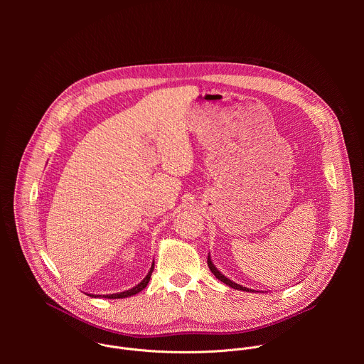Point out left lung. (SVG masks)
I'll return each instance as SVG.
<instances>
[{"label": "left lung", "mask_w": 364, "mask_h": 364, "mask_svg": "<svg viewBox=\"0 0 364 364\" xmlns=\"http://www.w3.org/2000/svg\"><path fill=\"white\" fill-rule=\"evenodd\" d=\"M207 265H209V268H210V271H212V274L219 279V281H222V282H225L226 285H229L230 288H233V289H240V291H249L247 288H245V287H242V285H239V284H235V282H232L230 279H228L225 275H222L219 271H218V268L213 265V262H212V259H210V256L207 257Z\"/></svg>", "instance_id": "8db88e82"}]
</instances>
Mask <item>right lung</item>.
<instances>
[{"label":"right lung","mask_w":364,"mask_h":364,"mask_svg":"<svg viewBox=\"0 0 364 364\" xmlns=\"http://www.w3.org/2000/svg\"><path fill=\"white\" fill-rule=\"evenodd\" d=\"M152 271H154V264H152V267H151V269H149V272H148V275L136 285V287H134V288H131V289H128V291H124V292H119V294H111V295H95V298L96 296H102V298H109V299H115V298H127V296H131V295H135V294H138L139 291H142L146 285H148V282H149V278H151V275H152ZM93 296V295H92Z\"/></svg>","instance_id":"right-lung-1"}]
</instances>
